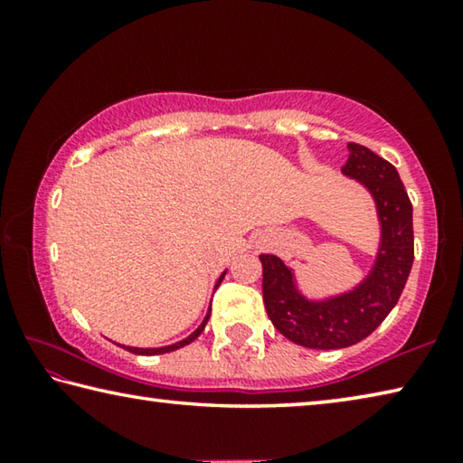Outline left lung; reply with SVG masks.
Masks as SVG:
<instances>
[{"instance_id": "obj_1", "label": "left lung", "mask_w": 463, "mask_h": 463, "mask_svg": "<svg viewBox=\"0 0 463 463\" xmlns=\"http://www.w3.org/2000/svg\"><path fill=\"white\" fill-rule=\"evenodd\" d=\"M347 148L343 175L372 195L380 226L367 276L347 292L310 298L294 268L278 255H260L269 320L286 339L308 349H343L372 335L396 307L414 260L412 203L396 167L364 145L349 143Z\"/></svg>"}]
</instances>
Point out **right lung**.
Wrapping results in <instances>:
<instances>
[{
  "mask_svg": "<svg viewBox=\"0 0 463 463\" xmlns=\"http://www.w3.org/2000/svg\"><path fill=\"white\" fill-rule=\"evenodd\" d=\"M224 276H226V271H222V276L218 278V281H216V286H214V289L221 286V281L224 279ZM208 318H210V310H208V315L203 317V320L200 323V326L195 328V331L190 335V336H185V339H182V341H177V343H174V345H165V347H128V345H120V347H124L127 351H130V354H137V355H161V354H169V351H175V349H182V347H185V345H190L192 341H195L200 336V333L203 331V326H206V323H208Z\"/></svg>",
  "mask_w": 463,
  "mask_h": 463,
  "instance_id": "obj_1",
  "label": "right lung"
}]
</instances>
